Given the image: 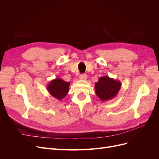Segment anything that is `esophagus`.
<instances>
[{
  "label": "esophagus",
  "mask_w": 159,
  "mask_h": 159,
  "mask_svg": "<svg viewBox=\"0 0 159 159\" xmlns=\"http://www.w3.org/2000/svg\"><path fill=\"white\" fill-rule=\"evenodd\" d=\"M79 78H80V80H87V75L85 74H81L79 76Z\"/></svg>",
  "instance_id": "1"
}]
</instances>
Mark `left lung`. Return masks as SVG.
<instances>
[{
	"mask_svg": "<svg viewBox=\"0 0 159 159\" xmlns=\"http://www.w3.org/2000/svg\"><path fill=\"white\" fill-rule=\"evenodd\" d=\"M121 88V81L110 78L108 76L100 77L95 84V93L102 102L113 99Z\"/></svg>",
	"mask_w": 159,
	"mask_h": 159,
	"instance_id": "left-lung-1",
	"label": "left lung"
}]
</instances>
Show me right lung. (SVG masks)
Wrapping results in <instances>:
<instances>
[{
  "instance_id": "obj_1",
  "label": "right lung",
  "mask_w": 159,
  "mask_h": 159,
  "mask_svg": "<svg viewBox=\"0 0 159 159\" xmlns=\"http://www.w3.org/2000/svg\"><path fill=\"white\" fill-rule=\"evenodd\" d=\"M70 85V83L69 81H65L61 78H56L48 84L47 89L54 98L61 100L68 94Z\"/></svg>"
}]
</instances>
